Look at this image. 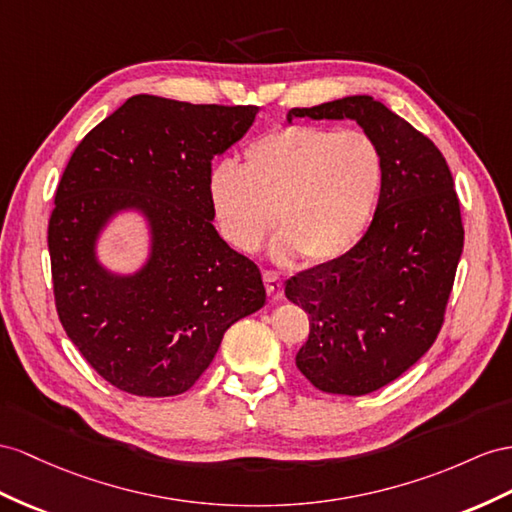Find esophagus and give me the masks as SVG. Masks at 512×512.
Instances as JSON below:
<instances>
[{
  "label": "esophagus",
  "instance_id": "34e87169",
  "mask_svg": "<svg viewBox=\"0 0 512 512\" xmlns=\"http://www.w3.org/2000/svg\"><path fill=\"white\" fill-rule=\"evenodd\" d=\"M264 281H266V290H268L270 300H272V303H277V300L283 298V281L279 279V274L266 270L264 272Z\"/></svg>",
  "mask_w": 512,
  "mask_h": 512
}]
</instances>
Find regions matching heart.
I'll return each mask as SVG.
<instances>
[{"instance_id": "obj_1", "label": "heart", "mask_w": 512, "mask_h": 512, "mask_svg": "<svg viewBox=\"0 0 512 512\" xmlns=\"http://www.w3.org/2000/svg\"><path fill=\"white\" fill-rule=\"evenodd\" d=\"M242 168L218 164L209 175L218 227L240 251H257L277 225L272 253L329 264L350 253L381 201L385 155L361 129L285 125L244 149Z\"/></svg>"}]
</instances>
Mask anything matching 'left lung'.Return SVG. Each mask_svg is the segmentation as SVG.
Returning <instances> with one entry per match:
<instances>
[{"label": "left lung", "mask_w": 512, "mask_h": 512, "mask_svg": "<svg viewBox=\"0 0 512 512\" xmlns=\"http://www.w3.org/2000/svg\"><path fill=\"white\" fill-rule=\"evenodd\" d=\"M355 121L385 155L381 201L350 253L296 274L285 296L309 313L296 365L326 393L365 396L426 355L463 253L461 207L445 157L368 95L292 108V119Z\"/></svg>", "instance_id": "8db88e82"}]
</instances>
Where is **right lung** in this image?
Instances as JSON below:
<instances>
[{
    "mask_svg": "<svg viewBox=\"0 0 512 512\" xmlns=\"http://www.w3.org/2000/svg\"><path fill=\"white\" fill-rule=\"evenodd\" d=\"M255 114L136 95L86 134L64 168L47 235L58 318L121 391H188L229 326L266 305L259 268L220 238L209 201L212 160L242 140ZM121 215L148 229V257L129 273L98 257Z\"/></svg>",
    "mask_w": 512,
    "mask_h": 512,
    "instance_id": "right-lung-1",
    "label": "right lung"
}]
</instances>
